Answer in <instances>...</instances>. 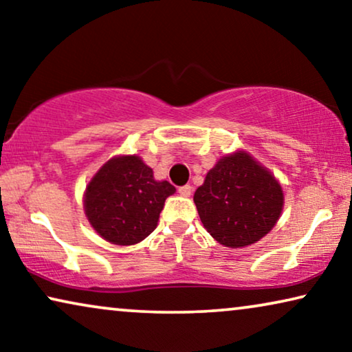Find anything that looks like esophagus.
<instances>
[{
    "label": "esophagus",
    "instance_id": "1",
    "mask_svg": "<svg viewBox=\"0 0 352 352\" xmlns=\"http://www.w3.org/2000/svg\"><path fill=\"white\" fill-rule=\"evenodd\" d=\"M177 192H179V194H181L182 197H190V194H192V187H190L189 184H186V186L179 187V189H177Z\"/></svg>",
    "mask_w": 352,
    "mask_h": 352
}]
</instances>
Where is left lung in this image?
<instances>
[{"instance_id":"1","label":"left lung","mask_w":352,"mask_h":352,"mask_svg":"<svg viewBox=\"0 0 352 352\" xmlns=\"http://www.w3.org/2000/svg\"><path fill=\"white\" fill-rule=\"evenodd\" d=\"M204 228L229 248L256 243L272 230L283 208V190L267 168L237 151L216 162L194 194Z\"/></svg>"}]
</instances>
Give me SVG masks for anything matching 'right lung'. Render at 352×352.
<instances>
[{
  "mask_svg": "<svg viewBox=\"0 0 352 352\" xmlns=\"http://www.w3.org/2000/svg\"><path fill=\"white\" fill-rule=\"evenodd\" d=\"M175 192L168 181H155L141 157L118 155L86 186L85 214L104 240L134 245L153 232L165 200Z\"/></svg>",
  "mask_w": 352,
  "mask_h": 352,
  "instance_id": "1",
  "label": "right lung"
}]
</instances>
